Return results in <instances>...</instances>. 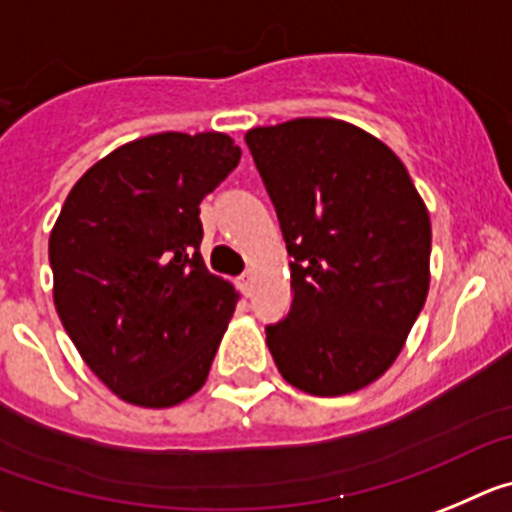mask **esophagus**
Returning a JSON list of instances; mask_svg holds the SVG:
<instances>
[{"label": "esophagus", "instance_id": "esophagus-1", "mask_svg": "<svg viewBox=\"0 0 512 512\" xmlns=\"http://www.w3.org/2000/svg\"><path fill=\"white\" fill-rule=\"evenodd\" d=\"M239 291H242L244 296H250V293H252V273H244L242 278H239Z\"/></svg>", "mask_w": 512, "mask_h": 512}]
</instances>
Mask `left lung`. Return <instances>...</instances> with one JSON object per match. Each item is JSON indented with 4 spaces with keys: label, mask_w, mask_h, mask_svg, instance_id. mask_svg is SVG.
Returning <instances> with one entry per match:
<instances>
[{
    "label": "left lung",
    "mask_w": 512,
    "mask_h": 512,
    "mask_svg": "<svg viewBox=\"0 0 512 512\" xmlns=\"http://www.w3.org/2000/svg\"><path fill=\"white\" fill-rule=\"evenodd\" d=\"M281 221L291 309L268 324L283 379L340 397L397 361L430 286V216L399 157L335 118L244 136Z\"/></svg>",
    "instance_id": "8db88e82"
}]
</instances>
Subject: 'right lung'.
I'll return each mask as SVG.
<instances>
[{"instance_id": "add662e5", "label": "right lung", "mask_w": 512, "mask_h": 512, "mask_svg": "<svg viewBox=\"0 0 512 512\" xmlns=\"http://www.w3.org/2000/svg\"><path fill=\"white\" fill-rule=\"evenodd\" d=\"M226 133H154L92 164L48 239L53 304L84 363L139 407L201 389L237 291L201 257V201L239 164Z\"/></svg>"}]
</instances>
